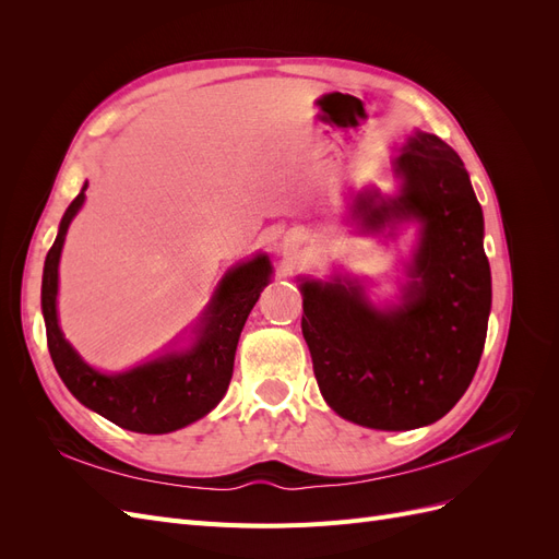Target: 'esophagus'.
Listing matches in <instances>:
<instances>
[{"instance_id": "1", "label": "esophagus", "mask_w": 559, "mask_h": 559, "mask_svg": "<svg viewBox=\"0 0 559 559\" xmlns=\"http://www.w3.org/2000/svg\"><path fill=\"white\" fill-rule=\"evenodd\" d=\"M289 242H294V240H286V245H289Z\"/></svg>"}]
</instances>
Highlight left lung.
I'll use <instances>...</instances> for the list:
<instances>
[{
    "label": "left lung",
    "mask_w": 559,
    "mask_h": 559,
    "mask_svg": "<svg viewBox=\"0 0 559 559\" xmlns=\"http://www.w3.org/2000/svg\"><path fill=\"white\" fill-rule=\"evenodd\" d=\"M401 193L359 195L366 228L419 222L401 306L380 310L359 284L300 280L302 337L331 408L368 429L427 427L464 396L487 335L492 277L483 210L456 151L415 132L394 160Z\"/></svg>",
    "instance_id": "1"
}]
</instances>
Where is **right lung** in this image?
Returning a JSON list of instances; mask_svg holds the SVG:
<instances>
[{
	"mask_svg": "<svg viewBox=\"0 0 559 559\" xmlns=\"http://www.w3.org/2000/svg\"><path fill=\"white\" fill-rule=\"evenodd\" d=\"M88 183L67 207L58 238L46 253L41 312L48 352L64 386L97 415L138 433H170L205 417L224 399L245 321L267 286L273 265L265 253L230 267L218 282L189 349L163 354L126 373H99L64 341L58 326V265L67 228L86 200Z\"/></svg>",
	"mask_w": 559,
	"mask_h": 559,
	"instance_id": "add662e5",
	"label": "right lung"
}]
</instances>
